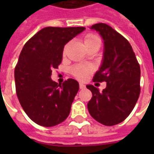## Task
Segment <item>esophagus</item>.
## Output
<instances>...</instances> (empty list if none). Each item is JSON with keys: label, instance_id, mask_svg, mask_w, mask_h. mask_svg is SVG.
Masks as SVG:
<instances>
[{"label": "esophagus", "instance_id": "34e87169", "mask_svg": "<svg viewBox=\"0 0 154 154\" xmlns=\"http://www.w3.org/2000/svg\"><path fill=\"white\" fill-rule=\"evenodd\" d=\"M79 87H80V89H84V88L86 87V86H85L84 84L80 83V84H79Z\"/></svg>", "mask_w": 154, "mask_h": 154}]
</instances>
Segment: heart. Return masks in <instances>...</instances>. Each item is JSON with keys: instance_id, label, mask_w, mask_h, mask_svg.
Masks as SVG:
<instances>
[{"instance_id": "heart-1", "label": "heart", "mask_w": 154, "mask_h": 154, "mask_svg": "<svg viewBox=\"0 0 154 154\" xmlns=\"http://www.w3.org/2000/svg\"><path fill=\"white\" fill-rule=\"evenodd\" d=\"M83 43L85 47L87 48L91 44H100V37L97 35L94 34H88L83 38ZM67 46H65L63 49V54L66 53ZM91 68L88 67H84V66H75L71 69V72L77 79L80 81L86 80L88 77V75L91 72Z\"/></svg>"}]
</instances>
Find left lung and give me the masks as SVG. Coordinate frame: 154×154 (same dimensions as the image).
Listing matches in <instances>:
<instances>
[{"instance_id":"left-lung-1","label":"left lung","mask_w":154,"mask_h":154,"mask_svg":"<svg viewBox=\"0 0 154 154\" xmlns=\"http://www.w3.org/2000/svg\"><path fill=\"white\" fill-rule=\"evenodd\" d=\"M91 28L99 32L104 40L103 62L93 82H106V87L99 91L87 85L92 93L87 108L99 123L116 125L129 116L139 99L140 67L129 41L110 25L99 23Z\"/></svg>"}]
</instances>
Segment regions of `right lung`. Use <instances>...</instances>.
<instances>
[{"label":"right lung","instance_id":"right-lung-1","mask_svg":"<svg viewBox=\"0 0 154 154\" xmlns=\"http://www.w3.org/2000/svg\"><path fill=\"white\" fill-rule=\"evenodd\" d=\"M84 29L46 27L22 48L15 68V90L23 110L39 125H57L70 113L79 84L72 78L57 84L52 81L51 75L62 62L64 45Z\"/></svg>","mask_w":154,"mask_h":154}]
</instances>
